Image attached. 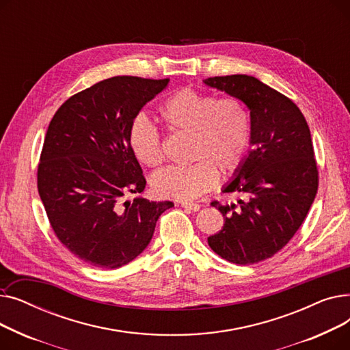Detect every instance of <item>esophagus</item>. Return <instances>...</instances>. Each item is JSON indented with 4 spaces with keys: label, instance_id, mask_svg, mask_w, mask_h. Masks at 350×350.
I'll return each mask as SVG.
<instances>
[{
    "label": "esophagus",
    "instance_id": "1",
    "mask_svg": "<svg viewBox=\"0 0 350 350\" xmlns=\"http://www.w3.org/2000/svg\"><path fill=\"white\" fill-rule=\"evenodd\" d=\"M181 207H185V208H187V210H191V211H198L200 210V204H197V203H191V201H181Z\"/></svg>",
    "mask_w": 350,
    "mask_h": 350
}]
</instances>
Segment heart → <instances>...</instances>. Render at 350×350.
<instances>
[{
    "mask_svg": "<svg viewBox=\"0 0 350 350\" xmlns=\"http://www.w3.org/2000/svg\"><path fill=\"white\" fill-rule=\"evenodd\" d=\"M159 115L170 132L190 133L189 159L193 160L153 174L152 189L160 197L197 198L215 186L217 170L230 176L244 164L252 140V119L240 98H217L183 88L161 103ZM127 140L142 164L157 167L163 163L161 135L146 118L133 119Z\"/></svg>",
    "mask_w": 350,
    "mask_h": 350,
    "instance_id": "obj_1",
    "label": "heart"
}]
</instances>
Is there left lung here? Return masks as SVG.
Returning a JSON list of instances; mask_svg holds the SVG:
<instances>
[{
	"label": "left lung",
	"instance_id": "left-lung-1",
	"mask_svg": "<svg viewBox=\"0 0 350 350\" xmlns=\"http://www.w3.org/2000/svg\"><path fill=\"white\" fill-rule=\"evenodd\" d=\"M204 83L244 100L252 119V149L223 189L247 198L230 206L213 201L226 223L208 245L232 264L260 262L289 243L315 200L319 178L309 126L295 103L254 77Z\"/></svg>",
	"mask_w": 350,
	"mask_h": 350
}]
</instances>
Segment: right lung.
Returning a JSON list of instances; mask_svg holds the SVG:
<instances>
[{"mask_svg": "<svg viewBox=\"0 0 350 350\" xmlns=\"http://www.w3.org/2000/svg\"><path fill=\"white\" fill-rule=\"evenodd\" d=\"M170 79L113 77L70 96L53 115L38 164V191L58 240L90 267L115 269L149 245L172 201L142 193L146 178L129 127Z\"/></svg>", "mask_w": 350, "mask_h": 350, "instance_id": "obj_1", "label": "right lung"}]
</instances>
